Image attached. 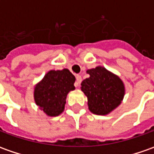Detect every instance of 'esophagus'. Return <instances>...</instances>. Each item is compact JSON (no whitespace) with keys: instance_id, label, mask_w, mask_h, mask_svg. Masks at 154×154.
I'll list each match as a JSON object with an SVG mask.
<instances>
[{"instance_id":"34e87169","label":"esophagus","mask_w":154,"mask_h":154,"mask_svg":"<svg viewBox=\"0 0 154 154\" xmlns=\"http://www.w3.org/2000/svg\"><path fill=\"white\" fill-rule=\"evenodd\" d=\"M76 79H77V80H76V82H75V84H74V85H75L76 88H78L82 82L81 76H80V75H77V76H76Z\"/></svg>"}]
</instances>
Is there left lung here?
Returning <instances> with one entry per match:
<instances>
[{
    "mask_svg": "<svg viewBox=\"0 0 154 154\" xmlns=\"http://www.w3.org/2000/svg\"><path fill=\"white\" fill-rule=\"evenodd\" d=\"M89 77L81 83V90L88 98V109L94 115L106 116L122 102L125 84L119 76L102 66L87 71Z\"/></svg>",
    "mask_w": 154,
    "mask_h": 154,
    "instance_id": "8db88e82",
    "label": "left lung"
}]
</instances>
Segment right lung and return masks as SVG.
Instances as JSON below:
<instances>
[{"label":"right lung","mask_w":154,"mask_h":154,"mask_svg":"<svg viewBox=\"0 0 154 154\" xmlns=\"http://www.w3.org/2000/svg\"><path fill=\"white\" fill-rule=\"evenodd\" d=\"M75 81L68 69L49 71L34 86V102L47 116H58L64 111L67 94L75 90Z\"/></svg>","instance_id":"obj_1"}]
</instances>
